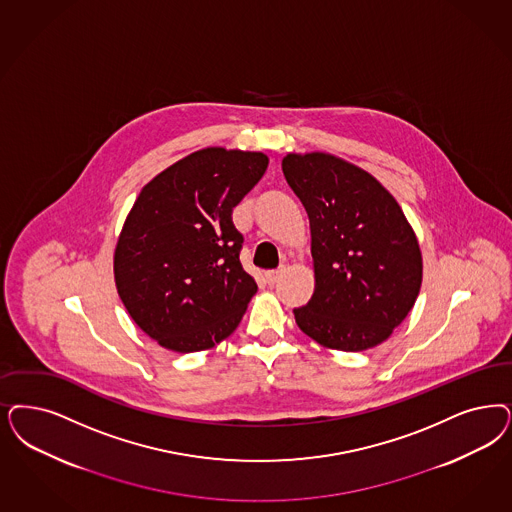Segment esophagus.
Segmentation results:
<instances>
[{
    "mask_svg": "<svg viewBox=\"0 0 512 512\" xmlns=\"http://www.w3.org/2000/svg\"><path fill=\"white\" fill-rule=\"evenodd\" d=\"M280 276H282V270H270V272H266L265 274L266 283H268V285H274V283H278Z\"/></svg>",
    "mask_w": 512,
    "mask_h": 512,
    "instance_id": "esophagus-1",
    "label": "esophagus"
}]
</instances>
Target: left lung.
<instances>
[{
	"instance_id": "left-lung-1",
	"label": "left lung",
	"mask_w": 512,
	"mask_h": 512,
	"mask_svg": "<svg viewBox=\"0 0 512 512\" xmlns=\"http://www.w3.org/2000/svg\"><path fill=\"white\" fill-rule=\"evenodd\" d=\"M283 176L310 219L316 289L295 308L304 335L340 352L388 340L418 299L422 251L378 179L327 153H289Z\"/></svg>"
}]
</instances>
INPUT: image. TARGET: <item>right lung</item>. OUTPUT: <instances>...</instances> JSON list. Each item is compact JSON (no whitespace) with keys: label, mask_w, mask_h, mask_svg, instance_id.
Returning <instances> with one entry per match:
<instances>
[{"label":"right lung","mask_w":512,"mask_h":512,"mask_svg":"<svg viewBox=\"0 0 512 512\" xmlns=\"http://www.w3.org/2000/svg\"><path fill=\"white\" fill-rule=\"evenodd\" d=\"M268 157L200 149L153 177L115 247V283L130 318L162 348H213L234 333L257 283L240 263L232 208L265 174Z\"/></svg>","instance_id":"1"}]
</instances>
